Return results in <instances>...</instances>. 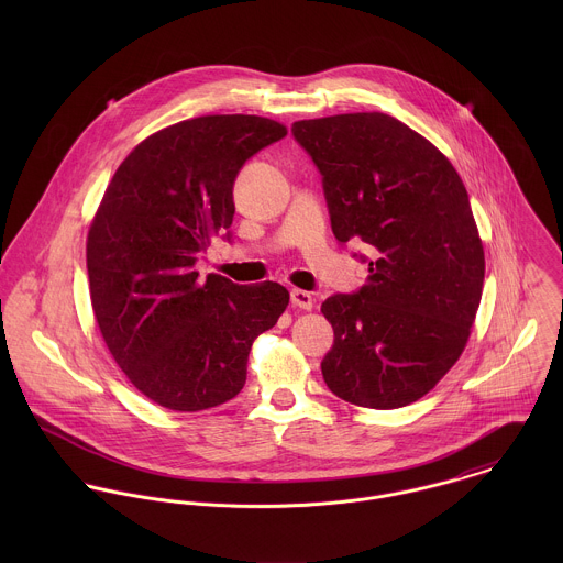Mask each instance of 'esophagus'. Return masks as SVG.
Segmentation results:
<instances>
[{
  "label": "esophagus",
  "mask_w": 563,
  "mask_h": 563,
  "mask_svg": "<svg viewBox=\"0 0 563 563\" xmlns=\"http://www.w3.org/2000/svg\"><path fill=\"white\" fill-rule=\"evenodd\" d=\"M290 301L295 308H301V310H312V306H314L312 295L308 290H299V288H295L290 292Z\"/></svg>",
  "instance_id": "esophagus-1"
}]
</instances>
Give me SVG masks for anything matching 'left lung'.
I'll list each match as a JSON object with an SVG mask.
<instances>
[{
  "label": "left lung",
  "mask_w": 563,
  "mask_h": 563,
  "mask_svg": "<svg viewBox=\"0 0 563 563\" xmlns=\"http://www.w3.org/2000/svg\"><path fill=\"white\" fill-rule=\"evenodd\" d=\"M322 177L331 232L364 242L366 284L331 295L322 357L329 390L362 407L397 409L427 395L457 362L482 301L483 246L453 164L382 112L292 123Z\"/></svg>",
  "instance_id": "left-lung-1"
}]
</instances>
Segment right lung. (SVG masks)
I'll return each instance as SVG.
<instances>
[{"mask_svg":"<svg viewBox=\"0 0 563 563\" xmlns=\"http://www.w3.org/2000/svg\"><path fill=\"white\" fill-rule=\"evenodd\" d=\"M284 136L253 114L181 121L143 141L106 188L86 241L95 319L128 379L162 407L234 399L253 340L290 301L275 282H199L195 271L214 236L232 241L244 162Z\"/></svg>","mask_w":563,"mask_h":563,"instance_id":"right-lung-1","label":"right lung"}]
</instances>
